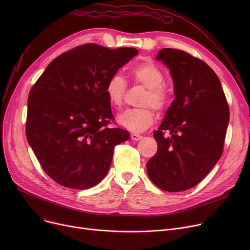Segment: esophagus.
<instances>
[{"mask_svg":"<svg viewBox=\"0 0 250 250\" xmlns=\"http://www.w3.org/2000/svg\"><path fill=\"white\" fill-rule=\"evenodd\" d=\"M130 138H132L133 141H140L142 139V136H140L138 134H132L130 135Z\"/></svg>","mask_w":250,"mask_h":250,"instance_id":"esophagus-1","label":"esophagus"}]
</instances>
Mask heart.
Instances as JSON below:
<instances>
[{"label": "heart", "mask_w": 250, "mask_h": 250, "mask_svg": "<svg viewBox=\"0 0 250 250\" xmlns=\"http://www.w3.org/2000/svg\"><path fill=\"white\" fill-rule=\"evenodd\" d=\"M134 80L147 88L144 95L142 106H153L157 110L163 109L168 102V92L163 86L164 75L162 71L152 62H142L132 70ZM126 83L118 74L111 76L105 86V94L113 107L122 106ZM155 121L154 111L150 107L134 108L124 111L117 117V122L125 128L133 133H142L150 127Z\"/></svg>", "instance_id": "1"}]
</instances>
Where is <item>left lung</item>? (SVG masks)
<instances>
[{
  "label": "left lung",
  "instance_id": "left-lung-1",
  "mask_svg": "<svg viewBox=\"0 0 250 250\" xmlns=\"http://www.w3.org/2000/svg\"><path fill=\"white\" fill-rule=\"evenodd\" d=\"M156 60L170 71L175 99L154 133L158 149L147 162V173L159 188L183 191L219 161L229 106L218 76L205 62L173 48H162Z\"/></svg>",
  "mask_w": 250,
  "mask_h": 250
}]
</instances>
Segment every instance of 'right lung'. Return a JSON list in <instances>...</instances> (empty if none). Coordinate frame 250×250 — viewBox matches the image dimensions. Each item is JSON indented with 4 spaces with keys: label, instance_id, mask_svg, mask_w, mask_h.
Returning a JSON list of instances; mask_svg holds the SVG:
<instances>
[{
    "label": "right lung",
    "instance_id": "1",
    "mask_svg": "<svg viewBox=\"0 0 250 250\" xmlns=\"http://www.w3.org/2000/svg\"><path fill=\"white\" fill-rule=\"evenodd\" d=\"M138 52L80 45L52 61L30 90L26 137L59 185L75 189L98 185L108 172L114 147L128 140L127 130L108 126L114 117L105 86Z\"/></svg>",
    "mask_w": 250,
    "mask_h": 250
}]
</instances>
